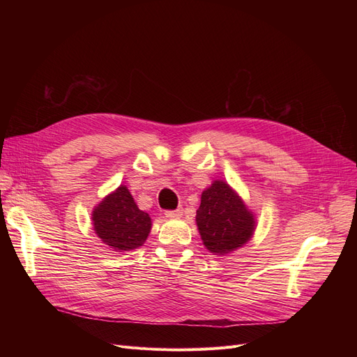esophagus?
Listing matches in <instances>:
<instances>
[{
  "label": "esophagus",
  "instance_id": "obj_1",
  "mask_svg": "<svg viewBox=\"0 0 357 357\" xmlns=\"http://www.w3.org/2000/svg\"><path fill=\"white\" fill-rule=\"evenodd\" d=\"M182 213H183V210H182V208H176V210L166 211V213H165V215H166L167 218H178V217H181V215H182Z\"/></svg>",
  "mask_w": 357,
  "mask_h": 357
}]
</instances>
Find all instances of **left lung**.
Listing matches in <instances>:
<instances>
[{"label":"left lung","instance_id":"left-lung-1","mask_svg":"<svg viewBox=\"0 0 357 357\" xmlns=\"http://www.w3.org/2000/svg\"><path fill=\"white\" fill-rule=\"evenodd\" d=\"M197 226L205 248L226 255L241 248L255 230L253 214L224 181H215L201 195Z\"/></svg>","mask_w":357,"mask_h":357}]
</instances>
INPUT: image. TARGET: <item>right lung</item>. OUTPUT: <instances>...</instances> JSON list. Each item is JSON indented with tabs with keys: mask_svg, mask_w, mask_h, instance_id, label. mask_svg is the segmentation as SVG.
Listing matches in <instances>:
<instances>
[{
	"mask_svg": "<svg viewBox=\"0 0 357 357\" xmlns=\"http://www.w3.org/2000/svg\"><path fill=\"white\" fill-rule=\"evenodd\" d=\"M93 230L107 246L116 250H131L146 241L152 220L139 210L126 186L109 194L92 213Z\"/></svg>",
	"mask_w": 357,
	"mask_h": 357,
	"instance_id": "add662e5",
	"label": "right lung"
}]
</instances>
